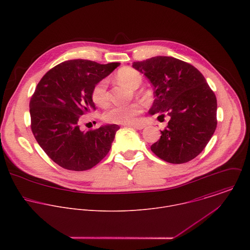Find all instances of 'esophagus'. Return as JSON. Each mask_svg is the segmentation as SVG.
<instances>
[{"label": "esophagus", "instance_id": "obj_1", "mask_svg": "<svg viewBox=\"0 0 250 250\" xmlns=\"http://www.w3.org/2000/svg\"><path fill=\"white\" fill-rule=\"evenodd\" d=\"M130 126H132V127H134L136 129H142V128L146 127V125L145 124H136V125H132Z\"/></svg>", "mask_w": 250, "mask_h": 250}]
</instances>
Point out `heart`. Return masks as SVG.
Listing matches in <instances>:
<instances>
[{"instance_id":"1","label":"heart","mask_w":250,"mask_h":250,"mask_svg":"<svg viewBox=\"0 0 250 250\" xmlns=\"http://www.w3.org/2000/svg\"><path fill=\"white\" fill-rule=\"evenodd\" d=\"M117 78L123 84L128 86L129 88L135 89L141 83V75L133 68L125 67L122 68L118 74ZM108 80L102 79L99 81L92 89V100L98 105H104L108 102ZM142 112V105L138 103H133L126 105H113L104 114V121L114 124L121 125H133L138 121V117Z\"/></svg>"}]
</instances>
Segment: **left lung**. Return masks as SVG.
<instances>
[{
	"mask_svg": "<svg viewBox=\"0 0 250 250\" xmlns=\"http://www.w3.org/2000/svg\"><path fill=\"white\" fill-rule=\"evenodd\" d=\"M132 67L153 86L149 114L171 119L151 151L160 159L186 163L206 147L217 127V98L193 65L170 56L133 62Z\"/></svg>",
	"mask_w": 250,
	"mask_h": 250,
	"instance_id": "8db88e82",
	"label": "left lung"
}]
</instances>
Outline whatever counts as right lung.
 Wrapping results in <instances>:
<instances>
[{
    "mask_svg": "<svg viewBox=\"0 0 250 250\" xmlns=\"http://www.w3.org/2000/svg\"><path fill=\"white\" fill-rule=\"evenodd\" d=\"M119 65L68 60L50 69L35 88L29 102L32 133L49 158L62 168L88 170L109 153L120 126L105 125L82 131L79 120L96 110L93 87Z\"/></svg>",
    "mask_w": 250,
    "mask_h": 250,
    "instance_id": "right-lung-1",
    "label": "right lung"
}]
</instances>
